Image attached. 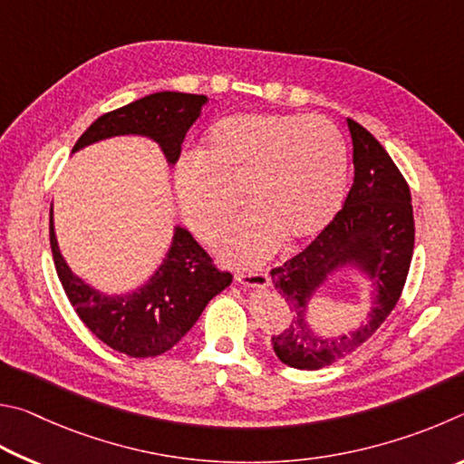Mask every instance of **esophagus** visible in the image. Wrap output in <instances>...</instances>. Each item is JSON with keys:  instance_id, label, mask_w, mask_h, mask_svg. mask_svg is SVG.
I'll return each mask as SVG.
<instances>
[{"instance_id": "34e87169", "label": "esophagus", "mask_w": 464, "mask_h": 464, "mask_svg": "<svg viewBox=\"0 0 464 464\" xmlns=\"http://www.w3.org/2000/svg\"><path fill=\"white\" fill-rule=\"evenodd\" d=\"M237 281L240 285L245 287H256V289H265L269 287L271 277L266 271H258V273H238L237 275Z\"/></svg>"}]
</instances>
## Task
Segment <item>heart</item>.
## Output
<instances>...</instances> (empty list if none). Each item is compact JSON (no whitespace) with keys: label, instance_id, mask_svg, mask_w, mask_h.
<instances>
[{"label":"heart","instance_id":"b5f03b06","mask_svg":"<svg viewBox=\"0 0 464 464\" xmlns=\"http://www.w3.org/2000/svg\"><path fill=\"white\" fill-rule=\"evenodd\" d=\"M348 146L326 118L234 113L209 128L199 154L175 167L179 208L206 245L222 240L245 206L250 216L222 245L230 263L253 266L287 242L314 238L343 206Z\"/></svg>","mask_w":464,"mask_h":464}]
</instances>
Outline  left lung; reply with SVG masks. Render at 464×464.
<instances>
[{
  "instance_id": "obj_1",
  "label": "left lung",
  "mask_w": 464,
  "mask_h": 464,
  "mask_svg": "<svg viewBox=\"0 0 464 464\" xmlns=\"http://www.w3.org/2000/svg\"><path fill=\"white\" fill-rule=\"evenodd\" d=\"M353 138L354 181L343 209L310 246L271 271L289 305V326L271 338L281 362L315 371L344 359L375 334L393 312L413 255V208L400 169L369 130L346 118ZM356 266L376 287L370 320L351 335L324 339L306 324V307L330 274Z\"/></svg>"
}]
</instances>
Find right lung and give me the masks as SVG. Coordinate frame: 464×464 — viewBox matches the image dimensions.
<instances>
[{
    "label": "right lung",
    "mask_w": 464,
    "mask_h": 464,
    "mask_svg": "<svg viewBox=\"0 0 464 464\" xmlns=\"http://www.w3.org/2000/svg\"><path fill=\"white\" fill-rule=\"evenodd\" d=\"M206 103V95L193 93L146 95L97 118L72 146V152L111 136L138 134L152 138L169 165H175L187 130ZM51 248L56 275L81 322L103 344L134 359L170 351L193 328L209 299L232 283V275L216 269L211 256L181 226L175 227L169 253L152 277L126 295H103L69 269L56 242L53 209Z\"/></svg>",
    "instance_id": "1"
}]
</instances>
